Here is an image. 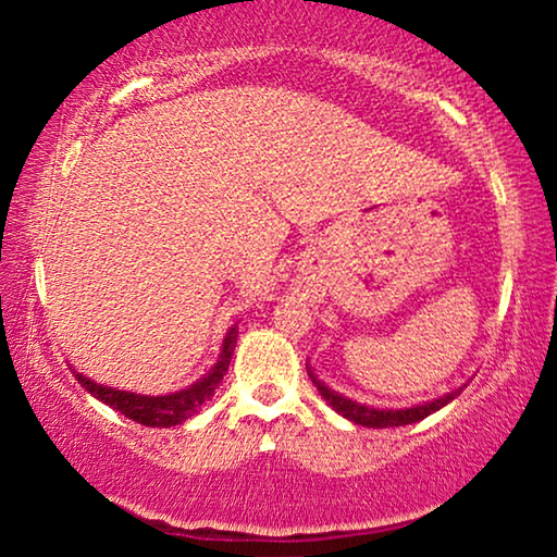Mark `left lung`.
Instances as JSON below:
<instances>
[{"label":"left lung","mask_w":557,"mask_h":557,"mask_svg":"<svg viewBox=\"0 0 557 557\" xmlns=\"http://www.w3.org/2000/svg\"><path fill=\"white\" fill-rule=\"evenodd\" d=\"M311 383L317 385V391L322 393V398L330 403V406L342 413L349 421L357 423V425H368V429H393V425H408V423H416V421H423L425 416H431L433 410L444 408L446 403H451L459 391L444 395V398L438 400H431V403H423V406H413V408H406V410H380V408H370V406H362V403L357 400H349L345 395L334 393L332 387H326L322 380L314 375V370L307 368Z\"/></svg>","instance_id":"left-lung-1"}]
</instances>
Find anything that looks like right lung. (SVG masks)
I'll return each instance as SVG.
<instances>
[{
	"label": "right lung",
	"instance_id": "right-lung-1",
	"mask_svg": "<svg viewBox=\"0 0 557 557\" xmlns=\"http://www.w3.org/2000/svg\"><path fill=\"white\" fill-rule=\"evenodd\" d=\"M235 339H238V330L227 332V337L223 342V352H220V360L215 368L210 370V375H205L202 380H197L193 387L187 391L172 393V395H136V393H126V391H116V387H106L98 385L94 380L75 372L78 383L86 387L90 395H96L98 400H103L106 406L116 408L132 421L141 423V425H151V429H170V425H180L187 418H193L205 400L212 398L215 387L223 383V375L227 372V364H231L233 349H235Z\"/></svg>",
	"mask_w": 557,
	"mask_h": 557
}]
</instances>
